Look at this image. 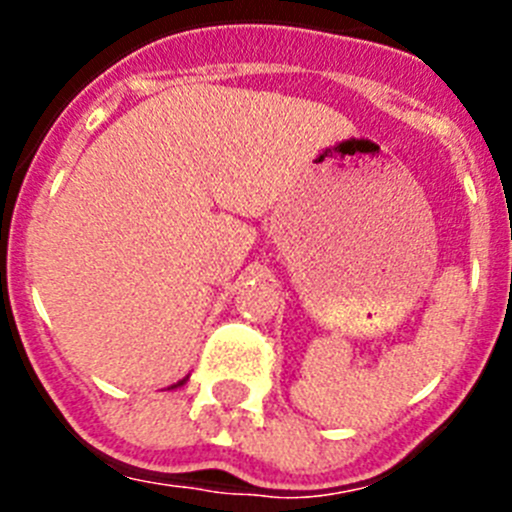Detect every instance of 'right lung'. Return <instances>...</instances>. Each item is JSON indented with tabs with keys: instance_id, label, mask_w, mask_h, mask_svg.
Returning a JSON list of instances; mask_svg holds the SVG:
<instances>
[{
	"instance_id": "right-lung-1",
	"label": "right lung",
	"mask_w": 512,
	"mask_h": 512,
	"mask_svg": "<svg viewBox=\"0 0 512 512\" xmlns=\"http://www.w3.org/2000/svg\"><path fill=\"white\" fill-rule=\"evenodd\" d=\"M184 382H187V379H182V382H179V384H184Z\"/></svg>"
}]
</instances>
